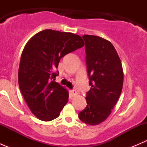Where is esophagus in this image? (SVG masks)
<instances>
[{
    "instance_id": "34e87169",
    "label": "esophagus",
    "mask_w": 147,
    "mask_h": 147,
    "mask_svg": "<svg viewBox=\"0 0 147 147\" xmlns=\"http://www.w3.org/2000/svg\"><path fill=\"white\" fill-rule=\"evenodd\" d=\"M70 92H71V95H72V97H75V96H76L77 94H78L75 90H71Z\"/></svg>"
}]
</instances>
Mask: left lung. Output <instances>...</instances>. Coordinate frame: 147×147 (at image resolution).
<instances>
[{"label":"left lung","instance_id":"8db88e82","mask_svg":"<svg viewBox=\"0 0 147 147\" xmlns=\"http://www.w3.org/2000/svg\"><path fill=\"white\" fill-rule=\"evenodd\" d=\"M86 64L90 90L86 93L87 107L78 115L90 125L105 121L112 112L122 90L124 74L121 60L109 41L84 35Z\"/></svg>","mask_w":147,"mask_h":147}]
</instances>
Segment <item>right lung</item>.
I'll list each match as a JSON object with an SVG mask.
<instances>
[{
  "mask_svg": "<svg viewBox=\"0 0 147 147\" xmlns=\"http://www.w3.org/2000/svg\"><path fill=\"white\" fill-rule=\"evenodd\" d=\"M84 45L80 35L47 29L35 34L25 46L19 65V87L38 119L47 121L59 117L69 93L54 81L59 74L54 70L62 57Z\"/></svg>",
  "mask_w": 147,
  "mask_h": 147,
  "instance_id": "right-lung-1",
  "label": "right lung"
}]
</instances>
